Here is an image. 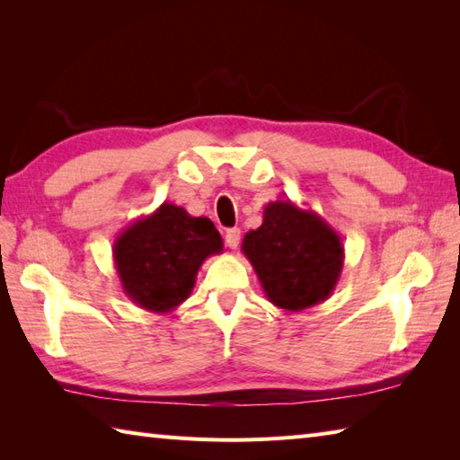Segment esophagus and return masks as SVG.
<instances>
[{
	"instance_id": "obj_1",
	"label": "esophagus",
	"mask_w": 460,
	"mask_h": 460,
	"mask_svg": "<svg viewBox=\"0 0 460 460\" xmlns=\"http://www.w3.org/2000/svg\"><path fill=\"white\" fill-rule=\"evenodd\" d=\"M239 241H241V231L239 229H229L227 233H225V245H227L229 249H237Z\"/></svg>"
}]
</instances>
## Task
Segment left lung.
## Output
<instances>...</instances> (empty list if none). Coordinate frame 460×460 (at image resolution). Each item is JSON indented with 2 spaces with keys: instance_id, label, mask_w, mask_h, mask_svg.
Returning <instances> with one entry per match:
<instances>
[{
  "instance_id": "obj_1",
  "label": "left lung",
  "mask_w": 460,
  "mask_h": 460,
  "mask_svg": "<svg viewBox=\"0 0 460 460\" xmlns=\"http://www.w3.org/2000/svg\"><path fill=\"white\" fill-rule=\"evenodd\" d=\"M272 305L300 312L324 302L344 269L341 237L316 211L270 201L241 245Z\"/></svg>"
}]
</instances>
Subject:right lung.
<instances>
[{
    "label": "right lung",
    "instance_id": "right-lung-1",
    "mask_svg": "<svg viewBox=\"0 0 460 460\" xmlns=\"http://www.w3.org/2000/svg\"><path fill=\"white\" fill-rule=\"evenodd\" d=\"M221 251L223 239L208 217L164 201L116 237L112 257L124 295L136 306L168 314L190 298L203 261Z\"/></svg>",
    "mask_w": 460,
    "mask_h": 460
}]
</instances>
